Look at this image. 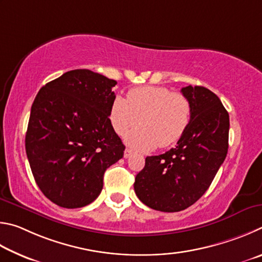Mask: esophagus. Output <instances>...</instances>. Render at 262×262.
Returning a JSON list of instances; mask_svg holds the SVG:
<instances>
[{"label":"esophagus","instance_id":"esophagus-1","mask_svg":"<svg viewBox=\"0 0 262 262\" xmlns=\"http://www.w3.org/2000/svg\"><path fill=\"white\" fill-rule=\"evenodd\" d=\"M131 154H132V152L128 148H126L125 150H124V158L125 159H127V158H130L131 157Z\"/></svg>","mask_w":262,"mask_h":262}]
</instances>
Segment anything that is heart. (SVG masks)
I'll list each match as a JSON object with an SVG mask.
<instances>
[{
  "mask_svg": "<svg viewBox=\"0 0 262 262\" xmlns=\"http://www.w3.org/2000/svg\"><path fill=\"white\" fill-rule=\"evenodd\" d=\"M190 100L180 92L161 86H141L117 95L110 105L109 119L117 135L140 127L125 137L126 144L139 152L168 147L182 138L191 121Z\"/></svg>",
  "mask_w": 262,
  "mask_h": 262,
  "instance_id": "obj_1",
  "label": "heart"
}]
</instances>
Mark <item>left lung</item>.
Here are the masks:
<instances>
[{"instance_id": "obj_1", "label": "left lung", "mask_w": 262, "mask_h": 262, "mask_svg": "<svg viewBox=\"0 0 262 262\" xmlns=\"http://www.w3.org/2000/svg\"><path fill=\"white\" fill-rule=\"evenodd\" d=\"M181 92L192 105L189 126L175 148L146 158L135 180L139 200L160 212H180L199 200L228 153L230 123L219 96L203 86Z\"/></svg>"}]
</instances>
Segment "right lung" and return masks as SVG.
Segmentation results:
<instances>
[{"label": "right lung", "mask_w": 262, "mask_h": 262, "mask_svg": "<svg viewBox=\"0 0 262 262\" xmlns=\"http://www.w3.org/2000/svg\"><path fill=\"white\" fill-rule=\"evenodd\" d=\"M116 80L87 69L46 84L32 104L26 155L41 192L64 208L98 198L103 175L125 146L109 119Z\"/></svg>", "instance_id": "1"}]
</instances>
